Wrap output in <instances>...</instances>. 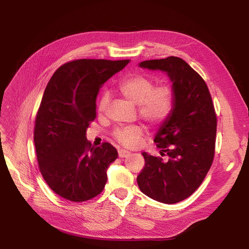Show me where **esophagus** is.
Returning a JSON list of instances; mask_svg holds the SVG:
<instances>
[{
	"label": "esophagus",
	"instance_id": "1",
	"mask_svg": "<svg viewBox=\"0 0 249 249\" xmlns=\"http://www.w3.org/2000/svg\"><path fill=\"white\" fill-rule=\"evenodd\" d=\"M130 154H131V153L129 152V150H125V149H119V150H118V156H119L120 158H126Z\"/></svg>",
	"mask_w": 249,
	"mask_h": 249
}]
</instances>
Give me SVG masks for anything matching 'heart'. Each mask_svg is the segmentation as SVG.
Segmentation results:
<instances>
[{
	"label": "heart",
	"mask_w": 249,
	"mask_h": 249,
	"mask_svg": "<svg viewBox=\"0 0 249 249\" xmlns=\"http://www.w3.org/2000/svg\"><path fill=\"white\" fill-rule=\"evenodd\" d=\"M118 88L127 100L138 105L139 115L146 122L159 124L166 119L173 108V92L166 85L155 86L152 78L145 74L136 73L123 80ZM109 94L103 93L99 102V110L104 111L109 103ZM143 135L139 125L118 127L113 132V136L125 146H136Z\"/></svg>",
	"instance_id": "obj_1"
}]
</instances>
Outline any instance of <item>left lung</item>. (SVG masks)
<instances>
[{"mask_svg": "<svg viewBox=\"0 0 249 249\" xmlns=\"http://www.w3.org/2000/svg\"><path fill=\"white\" fill-rule=\"evenodd\" d=\"M139 66L165 71L172 82L173 108L154 139L161 157L142 153L145 165L137 177L141 192L171 205L189 197L213 163L216 113L206 82L183 59L146 60Z\"/></svg>", "mask_w": 249, "mask_h": 249, "instance_id": "left-lung-1", "label": "left lung"}]
</instances>
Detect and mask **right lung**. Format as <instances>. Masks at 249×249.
<instances>
[{
    "mask_svg": "<svg viewBox=\"0 0 249 249\" xmlns=\"http://www.w3.org/2000/svg\"><path fill=\"white\" fill-rule=\"evenodd\" d=\"M129 61L73 60L49 81L35 119L34 143L41 175L59 196L86 201L104 190L118 153L108 142L92 146L86 130L96 117L100 88Z\"/></svg>",
    "mask_w": 249,
    "mask_h": 249,
    "instance_id": "1",
    "label": "right lung"
}]
</instances>
